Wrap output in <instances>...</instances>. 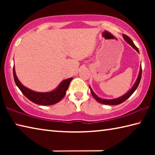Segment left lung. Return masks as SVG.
Masks as SVG:
<instances>
[{"label": "left lung", "mask_w": 155, "mask_h": 155, "mask_svg": "<svg viewBox=\"0 0 155 155\" xmlns=\"http://www.w3.org/2000/svg\"><path fill=\"white\" fill-rule=\"evenodd\" d=\"M123 38H124L125 41H127V43L129 44L133 48L135 49L137 52H139V50L137 48V47L135 45L134 43L133 42V41L131 40V39L129 38V37L127 36V35H124V34H123ZM141 74H142V69H141V66L140 73H139V75H138L137 78V81H136V82L134 84V85H133V87L131 88L130 90L128 91L127 94H124V96H122V97H120V98H118L112 99V100H107V99L101 98H99L98 96H97L95 94H94V92L92 91V90H91V88L90 87V86H89V87H90V88L91 93V94H92V96H94V98H95L96 101L98 102V103L104 104H109V105H116V104H121V103H123V102L127 101V100L128 98H129V97L131 95H132L133 93H134V91L136 90V89L137 88L139 84H140V83L141 78Z\"/></svg>", "instance_id": "left-lung-1"}]
</instances>
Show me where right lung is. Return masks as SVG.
Masks as SVG:
<instances>
[{
	"label": "right lung",
	"instance_id": "obj_1",
	"mask_svg": "<svg viewBox=\"0 0 155 155\" xmlns=\"http://www.w3.org/2000/svg\"><path fill=\"white\" fill-rule=\"evenodd\" d=\"M13 74H14L15 83L22 93L31 102L40 105H51L59 102L66 94L70 83L72 80V78H68L62 81L59 87L54 91H52L51 92L41 93L32 91L22 85L15 74L14 66L13 68Z\"/></svg>",
	"mask_w": 155,
	"mask_h": 155
}]
</instances>
